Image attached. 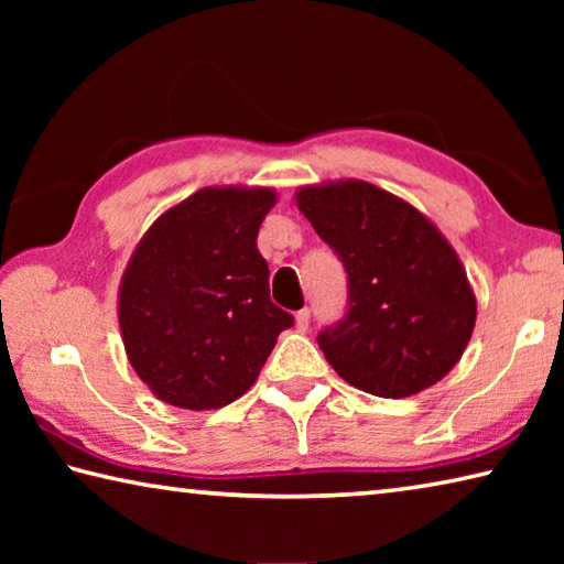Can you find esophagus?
<instances>
[{
  "label": "esophagus",
  "mask_w": 564,
  "mask_h": 564,
  "mask_svg": "<svg viewBox=\"0 0 564 564\" xmlns=\"http://www.w3.org/2000/svg\"><path fill=\"white\" fill-rule=\"evenodd\" d=\"M308 323H311V311L308 308L295 313V328H299L301 333L308 330Z\"/></svg>",
  "instance_id": "34e87169"
}]
</instances>
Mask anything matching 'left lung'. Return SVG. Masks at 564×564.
I'll list each match as a JSON object with an SVG mask.
<instances>
[{"label":"left lung","mask_w":564,"mask_h":564,"mask_svg":"<svg viewBox=\"0 0 564 564\" xmlns=\"http://www.w3.org/2000/svg\"><path fill=\"white\" fill-rule=\"evenodd\" d=\"M295 204L348 273V313L318 336L333 370L378 398L415 395L451 373L477 301L431 218L358 178L301 186Z\"/></svg>","instance_id":"8db88e82"}]
</instances>
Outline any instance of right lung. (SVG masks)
I'll return each mask as SVG.
<instances>
[{"instance_id":"1","label":"right lung","mask_w":564,"mask_h":564,"mask_svg":"<svg viewBox=\"0 0 564 564\" xmlns=\"http://www.w3.org/2000/svg\"><path fill=\"white\" fill-rule=\"evenodd\" d=\"M273 204L265 186H206L161 214L131 253L119 328L131 368L164 403H234L293 326L256 246Z\"/></svg>"}]
</instances>
